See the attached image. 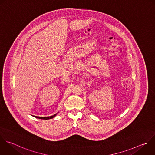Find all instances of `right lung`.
I'll list each match as a JSON object with an SVG mask.
<instances>
[{"label": "right lung", "mask_w": 155, "mask_h": 155, "mask_svg": "<svg viewBox=\"0 0 155 155\" xmlns=\"http://www.w3.org/2000/svg\"><path fill=\"white\" fill-rule=\"evenodd\" d=\"M57 114L53 115V116H48V117H39V116H34V117H36V118H39V119H52L54 117H55V116Z\"/></svg>", "instance_id": "obj_1"}]
</instances>
